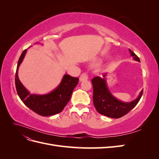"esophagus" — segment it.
Returning <instances> with one entry per match:
<instances>
[{
	"instance_id": "obj_1",
	"label": "esophagus",
	"mask_w": 159,
	"mask_h": 159,
	"mask_svg": "<svg viewBox=\"0 0 159 159\" xmlns=\"http://www.w3.org/2000/svg\"><path fill=\"white\" fill-rule=\"evenodd\" d=\"M88 79V75L86 73H83L80 77V81H83L84 80H86Z\"/></svg>"
}]
</instances>
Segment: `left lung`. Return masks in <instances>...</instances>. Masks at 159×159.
<instances>
[{
  "instance_id": "obj_1",
  "label": "left lung",
  "mask_w": 159,
  "mask_h": 159,
  "mask_svg": "<svg viewBox=\"0 0 159 159\" xmlns=\"http://www.w3.org/2000/svg\"><path fill=\"white\" fill-rule=\"evenodd\" d=\"M129 52L133 58L140 62L139 57L129 49ZM106 75H103V78L95 77L91 80L93 88V105L98 113L105 116L117 119L128 113L138 103L141 98L143 90L139 96L131 102H123L117 99L110 92L106 82Z\"/></svg>"
}]
</instances>
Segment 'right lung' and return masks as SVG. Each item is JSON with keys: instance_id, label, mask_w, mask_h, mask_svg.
<instances>
[{"instance_id": "1", "label": "right lung", "mask_w": 159, "mask_h": 159, "mask_svg": "<svg viewBox=\"0 0 159 159\" xmlns=\"http://www.w3.org/2000/svg\"><path fill=\"white\" fill-rule=\"evenodd\" d=\"M38 43V42H37ZM27 50H24L18 60L15 75V85L19 98L26 106L42 116L46 117L60 113L70 101L78 78L65 74L60 84L51 92L44 94H30L18 78V70L25 56Z\"/></svg>"}]
</instances>
